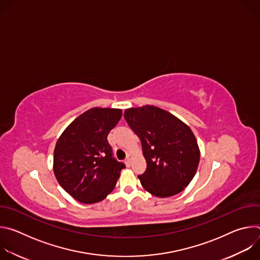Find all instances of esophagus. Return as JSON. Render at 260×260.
<instances>
[{
  "label": "esophagus",
  "mask_w": 260,
  "mask_h": 260,
  "mask_svg": "<svg viewBox=\"0 0 260 260\" xmlns=\"http://www.w3.org/2000/svg\"><path fill=\"white\" fill-rule=\"evenodd\" d=\"M132 158H133V155L132 154H127L126 156V159H125V165L127 167H129L132 165Z\"/></svg>",
  "instance_id": "esophagus-1"
}]
</instances>
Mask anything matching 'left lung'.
I'll return each mask as SVG.
<instances>
[{
  "label": "left lung",
  "mask_w": 260,
  "mask_h": 260,
  "mask_svg": "<svg viewBox=\"0 0 260 260\" xmlns=\"http://www.w3.org/2000/svg\"><path fill=\"white\" fill-rule=\"evenodd\" d=\"M124 118L142 143L147 168L138 178L143 188L157 198L184 190L197 173L201 156L190 127L150 105L126 109Z\"/></svg>",
  "instance_id": "8db88e82"
}]
</instances>
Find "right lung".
I'll list each match as a JSON object with an SVG mask.
<instances>
[{"label": "right lung", "instance_id": "add662e5", "mask_svg": "<svg viewBox=\"0 0 260 260\" xmlns=\"http://www.w3.org/2000/svg\"><path fill=\"white\" fill-rule=\"evenodd\" d=\"M122 116L114 108H91L79 115L58 138L53 172L60 186L82 204L103 201L125 168L113 157L107 137Z\"/></svg>", "mask_w": 260, "mask_h": 260}]
</instances>
